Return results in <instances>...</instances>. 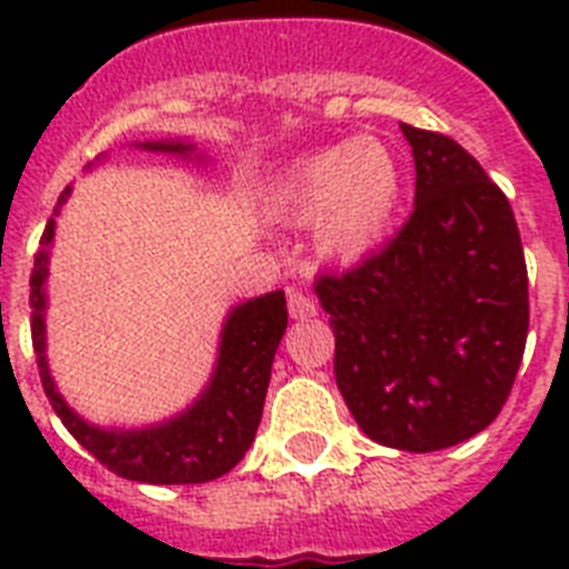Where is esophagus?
Masks as SVG:
<instances>
[{
    "instance_id": "esophagus-1",
    "label": "esophagus",
    "mask_w": 569,
    "mask_h": 569,
    "mask_svg": "<svg viewBox=\"0 0 569 569\" xmlns=\"http://www.w3.org/2000/svg\"><path fill=\"white\" fill-rule=\"evenodd\" d=\"M316 310H319V307H316V301H312L310 295L298 292V289L289 292V316H292V319H312Z\"/></svg>"
}]
</instances>
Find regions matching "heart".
Listing matches in <instances>:
<instances>
[{"instance_id": "b5f03b06", "label": "heart", "mask_w": 569, "mask_h": 569, "mask_svg": "<svg viewBox=\"0 0 569 569\" xmlns=\"http://www.w3.org/2000/svg\"><path fill=\"white\" fill-rule=\"evenodd\" d=\"M401 203V168L375 138H355L303 156L274 186L283 221H316L321 253L360 259L378 248Z\"/></svg>"}]
</instances>
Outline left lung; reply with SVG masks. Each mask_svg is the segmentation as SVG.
<instances>
[{
    "label": "left lung",
    "mask_w": 569,
    "mask_h": 569,
    "mask_svg": "<svg viewBox=\"0 0 569 569\" xmlns=\"http://www.w3.org/2000/svg\"><path fill=\"white\" fill-rule=\"evenodd\" d=\"M416 206L387 248L316 277L333 375L369 440L437 451L511 396L529 337V271L508 197L449 136L401 123Z\"/></svg>",
    "instance_id": "8db88e82"
}]
</instances>
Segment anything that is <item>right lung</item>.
I'll list each match as a JSON object with an SVG mask.
<instances>
[{
	"mask_svg": "<svg viewBox=\"0 0 569 569\" xmlns=\"http://www.w3.org/2000/svg\"><path fill=\"white\" fill-rule=\"evenodd\" d=\"M141 150L156 153L189 156L194 147L177 144V141H144ZM70 194L64 189L58 206ZM56 214L47 221V230L40 236V250L31 268V346L38 355V372L43 392L61 416V422L102 467L114 476L144 485H203L212 478L230 472L250 442L257 437L262 405H266L271 363H274L277 346L289 325L286 312V295L268 292L262 298L244 301L230 312V319L221 330V351L214 366L212 380L203 389V396L180 413L153 428H136V431H109L84 422L73 413L67 401L58 396L56 383L49 378L47 366V333H43V310H47V259L49 244L56 236Z\"/></svg>",
	"mask_w": 569,
	"mask_h": 569,
	"instance_id": "obj_1",
	"label": "right lung"
}]
</instances>
